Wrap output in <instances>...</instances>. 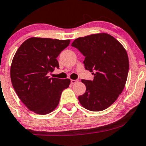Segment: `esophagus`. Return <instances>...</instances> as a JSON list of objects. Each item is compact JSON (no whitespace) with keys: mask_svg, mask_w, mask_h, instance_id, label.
I'll list each match as a JSON object with an SVG mask.
<instances>
[{"mask_svg":"<svg viewBox=\"0 0 146 146\" xmlns=\"http://www.w3.org/2000/svg\"><path fill=\"white\" fill-rule=\"evenodd\" d=\"M78 81H79V80L76 79V80H73V79H71V84H75L76 83H77Z\"/></svg>","mask_w":146,"mask_h":146,"instance_id":"1","label":"esophagus"}]
</instances>
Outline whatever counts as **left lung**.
Returning <instances> with one entry per match:
<instances>
[{"label":"left lung","mask_w":146,"mask_h":146,"mask_svg":"<svg viewBox=\"0 0 146 146\" xmlns=\"http://www.w3.org/2000/svg\"><path fill=\"white\" fill-rule=\"evenodd\" d=\"M72 46L85 56L86 70L94 75L92 81L81 80L86 90L78 98L80 104L92 111L107 109L115 102L126 84L129 72L126 50L116 39L107 33L79 37Z\"/></svg>","instance_id":"1"}]
</instances>
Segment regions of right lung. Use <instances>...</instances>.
<instances>
[{"mask_svg":"<svg viewBox=\"0 0 146 146\" xmlns=\"http://www.w3.org/2000/svg\"><path fill=\"white\" fill-rule=\"evenodd\" d=\"M70 40L31 37L25 41L12 60L10 77L21 101L35 113L45 115L57 107L69 79L49 78L48 74L59 69L56 58L70 44Z\"/></svg>","mask_w":146,"mask_h":146,"instance_id":"1","label":"right lung"}]
</instances>
